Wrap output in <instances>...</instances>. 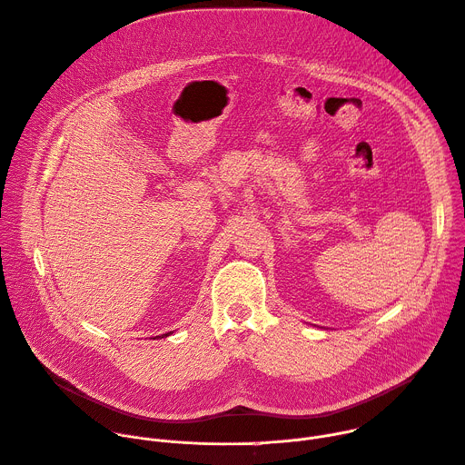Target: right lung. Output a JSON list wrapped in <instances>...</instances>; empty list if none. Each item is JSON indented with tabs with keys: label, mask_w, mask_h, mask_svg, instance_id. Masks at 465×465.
<instances>
[{
	"label": "right lung",
	"mask_w": 465,
	"mask_h": 465,
	"mask_svg": "<svg viewBox=\"0 0 465 465\" xmlns=\"http://www.w3.org/2000/svg\"><path fill=\"white\" fill-rule=\"evenodd\" d=\"M171 333H173V331H171ZM171 333H165V335H162V337H160V339H165V337H169V335H171Z\"/></svg>",
	"instance_id": "right-lung-1"
}]
</instances>
